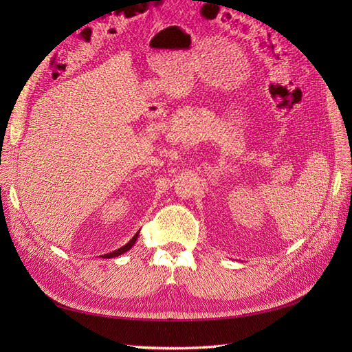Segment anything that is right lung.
I'll return each instance as SVG.
<instances>
[{
	"instance_id": "add662e5",
	"label": "right lung",
	"mask_w": 352,
	"mask_h": 352,
	"mask_svg": "<svg viewBox=\"0 0 352 352\" xmlns=\"http://www.w3.org/2000/svg\"><path fill=\"white\" fill-rule=\"evenodd\" d=\"M138 235H140V232L136 233V235L127 242L124 247H122V248H119V250H116V251H113V252H110V254H104L102 257H105V258H111V257H117V255H122L123 252H126V251H129L132 247H133V243L136 242V239H138Z\"/></svg>"
}]
</instances>
